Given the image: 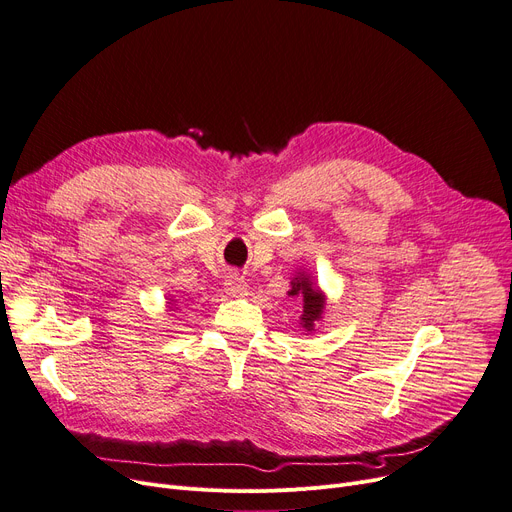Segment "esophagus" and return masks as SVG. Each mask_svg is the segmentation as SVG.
Here are the masks:
<instances>
[{"mask_svg":"<svg viewBox=\"0 0 512 512\" xmlns=\"http://www.w3.org/2000/svg\"><path fill=\"white\" fill-rule=\"evenodd\" d=\"M246 289H248V283L243 281V277H239V275H235V273L227 275V279H225V291H227L229 296H241Z\"/></svg>","mask_w":512,"mask_h":512,"instance_id":"esophagus-1","label":"esophagus"}]
</instances>
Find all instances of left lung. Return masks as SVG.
<instances>
[{
    "mask_svg": "<svg viewBox=\"0 0 512 512\" xmlns=\"http://www.w3.org/2000/svg\"><path fill=\"white\" fill-rule=\"evenodd\" d=\"M298 279V277H296ZM294 287H291V291H289V296H298V294H302V298H304V314H302V327L304 329H312V325H314V321H319L321 319V312H323V304H325V298H323V294L319 289H314V287H310V283H308V279H298V281H294L291 283Z\"/></svg>",
    "mask_w": 512,
    "mask_h": 512,
    "instance_id": "obj_1",
    "label": "left lung"
}]
</instances>
